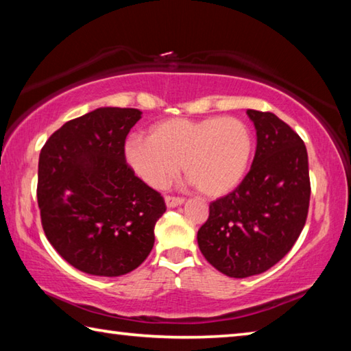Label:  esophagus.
<instances>
[{"instance_id": "1", "label": "esophagus", "mask_w": 351, "mask_h": 351, "mask_svg": "<svg viewBox=\"0 0 351 351\" xmlns=\"http://www.w3.org/2000/svg\"><path fill=\"white\" fill-rule=\"evenodd\" d=\"M184 203V198L181 197H165V204L167 207H178Z\"/></svg>"}]
</instances>
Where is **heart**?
Here are the masks:
<instances>
[{"instance_id": "obj_1", "label": "heart", "mask_w": 351, "mask_h": 351, "mask_svg": "<svg viewBox=\"0 0 351 351\" xmlns=\"http://www.w3.org/2000/svg\"><path fill=\"white\" fill-rule=\"evenodd\" d=\"M254 136L237 117H173L158 122L150 138L132 136L123 144L128 167L147 186L164 189L181 167L207 197H223L245 178Z\"/></svg>"}]
</instances>
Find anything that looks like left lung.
Returning <instances> with one entry per match:
<instances>
[{
	"mask_svg": "<svg viewBox=\"0 0 351 351\" xmlns=\"http://www.w3.org/2000/svg\"><path fill=\"white\" fill-rule=\"evenodd\" d=\"M257 132L251 170L232 193L213 201L198 246L213 268L246 278L280 261L304 229L310 173L304 141L272 112L247 110Z\"/></svg>",
	"mask_w": 351,
	"mask_h": 351,
	"instance_id": "obj_1",
	"label": "left lung"
}]
</instances>
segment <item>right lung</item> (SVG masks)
<instances>
[{"label":"right lung","mask_w":351,"mask_h":351,"mask_svg":"<svg viewBox=\"0 0 351 351\" xmlns=\"http://www.w3.org/2000/svg\"><path fill=\"white\" fill-rule=\"evenodd\" d=\"M141 116L136 108L104 106L64 123L41 148L37 198L45 234L86 274H128L153 249L164 198L123 158Z\"/></svg>","instance_id":"obj_1"}]
</instances>
